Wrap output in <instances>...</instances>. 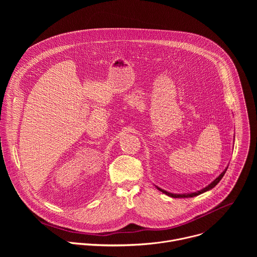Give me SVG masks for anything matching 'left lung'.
<instances>
[{"label": "left lung", "mask_w": 257, "mask_h": 257, "mask_svg": "<svg viewBox=\"0 0 257 257\" xmlns=\"http://www.w3.org/2000/svg\"><path fill=\"white\" fill-rule=\"evenodd\" d=\"M227 169H228V167L221 173V175H219L217 178H215L210 184H208L206 187H204L203 189H201V190H198V191H196V192H191V193H182V194H178V193H171V192H168V191H166V190H164V189H162V188H160V187H158V186H156L160 191H162L163 193H165V194H167L168 196H170V197H174V198H190V197H194V196H197V195H199V194H201V193H204V192H206V191H208V190H211L217 183L222 180V178L224 177V175H225V173H226V171H227Z\"/></svg>", "instance_id": "8db88e82"}]
</instances>
